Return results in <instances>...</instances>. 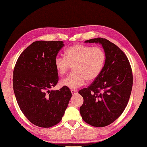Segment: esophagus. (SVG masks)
I'll use <instances>...</instances> for the list:
<instances>
[{
  "mask_svg": "<svg viewBox=\"0 0 147 147\" xmlns=\"http://www.w3.org/2000/svg\"><path fill=\"white\" fill-rule=\"evenodd\" d=\"M71 94H72L73 95H77V94L78 93V92H77V91L76 90H71Z\"/></svg>",
  "mask_w": 147,
  "mask_h": 147,
  "instance_id": "obj_1",
  "label": "esophagus"
}]
</instances>
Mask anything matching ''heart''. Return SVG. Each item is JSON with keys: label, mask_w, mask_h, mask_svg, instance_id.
I'll return each instance as SVG.
<instances>
[{"label": "heart", "mask_w": 147, "mask_h": 147, "mask_svg": "<svg viewBox=\"0 0 147 147\" xmlns=\"http://www.w3.org/2000/svg\"><path fill=\"white\" fill-rule=\"evenodd\" d=\"M106 54L99 47L76 44L68 48L65 52V57H57L54 61V66L60 76H64L70 66L74 72L61 81V85L70 89H76L88 82L95 80L103 69Z\"/></svg>", "instance_id": "obj_1"}]
</instances>
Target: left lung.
I'll use <instances>...</instances> for the list:
<instances>
[{"instance_id":"8db88e82","label":"left lung","mask_w":147,"mask_h":147,"mask_svg":"<svg viewBox=\"0 0 147 147\" xmlns=\"http://www.w3.org/2000/svg\"><path fill=\"white\" fill-rule=\"evenodd\" d=\"M85 43L101 44L106 61L97 78L79 91L84 98L80 113L86 123L103 127L115 121L125 110L132 91V71L128 58L115 44L102 38Z\"/></svg>"}]
</instances>
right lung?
<instances>
[{
  "label": "right lung",
  "mask_w": 147,
  "mask_h": 147,
  "mask_svg": "<svg viewBox=\"0 0 147 147\" xmlns=\"http://www.w3.org/2000/svg\"><path fill=\"white\" fill-rule=\"evenodd\" d=\"M64 46L62 41H36L20 55L13 71V90L25 117L34 125H57L71 97L68 88L50 90L58 82L54 61Z\"/></svg>",
  "instance_id": "right-lung-1"
}]
</instances>
